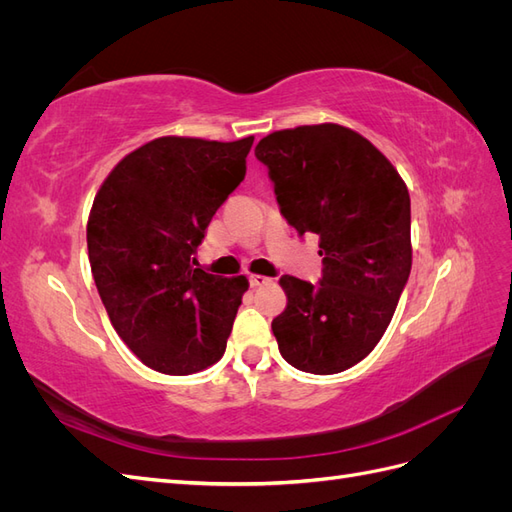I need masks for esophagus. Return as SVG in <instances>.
<instances>
[{"label": "esophagus", "mask_w": 512, "mask_h": 512, "mask_svg": "<svg viewBox=\"0 0 512 512\" xmlns=\"http://www.w3.org/2000/svg\"><path fill=\"white\" fill-rule=\"evenodd\" d=\"M269 282L271 280H269V277H265V275H250V286L252 288H260V286H265Z\"/></svg>", "instance_id": "esophagus-1"}]
</instances>
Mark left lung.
Wrapping results in <instances>:
<instances>
[{
    "label": "left lung",
    "mask_w": 512,
    "mask_h": 512,
    "mask_svg": "<svg viewBox=\"0 0 512 512\" xmlns=\"http://www.w3.org/2000/svg\"><path fill=\"white\" fill-rule=\"evenodd\" d=\"M256 158L288 224L320 237L322 280H280L288 301L271 322L277 346L292 367L339 374L376 348L408 282V188L378 147L339 123L271 132Z\"/></svg>",
    "instance_id": "8db88e82"
}]
</instances>
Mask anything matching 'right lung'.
Masks as SVG:
<instances>
[{
    "instance_id": "obj_1",
    "label": "right lung",
    "mask_w": 512,
    "mask_h": 512,
    "mask_svg": "<svg viewBox=\"0 0 512 512\" xmlns=\"http://www.w3.org/2000/svg\"><path fill=\"white\" fill-rule=\"evenodd\" d=\"M252 143L153 138L117 162L91 205L89 265L106 314L160 374H196L226 350L250 282L196 269L194 252L243 181Z\"/></svg>"
}]
</instances>
